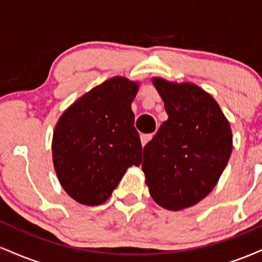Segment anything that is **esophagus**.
I'll use <instances>...</instances> for the list:
<instances>
[{
  "label": "esophagus",
  "mask_w": 262,
  "mask_h": 262,
  "mask_svg": "<svg viewBox=\"0 0 262 262\" xmlns=\"http://www.w3.org/2000/svg\"><path fill=\"white\" fill-rule=\"evenodd\" d=\"M152 138V134H141L140 135V140H141V145L145 146L146 144L149 143L150 140H151Z\"/></svg>",
  "instance_id": "1"
}]
</instances>
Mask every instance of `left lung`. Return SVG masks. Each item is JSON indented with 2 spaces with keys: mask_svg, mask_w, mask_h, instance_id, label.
I'll list each match as a JSON object with an SVG mask.
<instances>
[{
  "mask_svg": "<svg viewBox=\"0 0 262 262\" xmlns=\"http://www.w3.org/2000/svg\"><path fill=\"white\" fill-rule=\"evenodd\" d=\"M151 81L169 118L144 146L141 170L152 200L181 210L215 187L233 150L231 128L217 101L200 86Z\"/></svg>",
  "mask_w": 262,
  "mask_h": 262,
  "instance_id": "left-lung-1",
  "label": "left lung"
}]
</instances>
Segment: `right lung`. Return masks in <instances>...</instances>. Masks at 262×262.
Returning a JSON list of instances; mask_svg holds the SVG:
<instances>
[{
    "label": "right lung",
    "mask_w": 262,
    "mask_h": 262,
    "mask_svg": "<svg viewBox=\"0 0 262 262\" xmlns=\"http://www.w3.org/2000/svg\"><path fill=\"white\" fill-rule=\"evenodd\" d=\"M139 82L114 76L77 98L60 116L53 133L56 176L73 200L104 203L125 171L141 162L132 102Z\"/></svg>",
    "instance_id": "1"
}]
</instances>
